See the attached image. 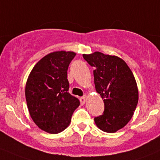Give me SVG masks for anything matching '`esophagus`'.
<instances>
[{"label": "esophagus", "mask_w": 160, "mask_h": 160, "mask_svg": "<svg viewBox=\"0 0 160 160\" xmlns=\"http://www.w3.org/2000/svg\"><path fill=\"white\" fill-rule=\"evenodd\" d=\"M86 100H87V96H86V95H85L84 97H81V98H80V101H81V104H85Z\"/></svg>", "instance_id": "obj_1"}]
</instances>
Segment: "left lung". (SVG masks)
Wrapping results in <instances>:
<instances>
[{
    "label": "left lung",
    "instance_id": "8db88e82",
    "mask_svg": "<svg viewBox=\"0 0 160 160\" xmlns=\"http://www.w3.org/2000/svg\"><path fill=\"white\" fill-rule=\"evenodd\" d=\"M93 70L96 91L104 103V114L94 118L99 129L115 133L133 117L138 102V88L133 72L117 56L100 52L83 54Z\"/></svg>",
    "mask_w": 160,
    "mask_h": 160
}]
</instances>
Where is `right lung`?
I'll return each instance as SVG.
<instances>
[{"instance_id":"add662e5","label":"right lung","mask_w":160,"mask_h":160,"mask_svg":"<svg viewBox=\"0 0 160 160\" xmlns=\"http://www.w3.org/2000/svg\"><path fill=\"white\" fill-rule=\"evenodd\" d=\"M76 53L56 51L41 59L27 80L25 96L30 117L48 133H58L69 126L78 99L68 92V69Z\"/></svg>"}]
</instances>
